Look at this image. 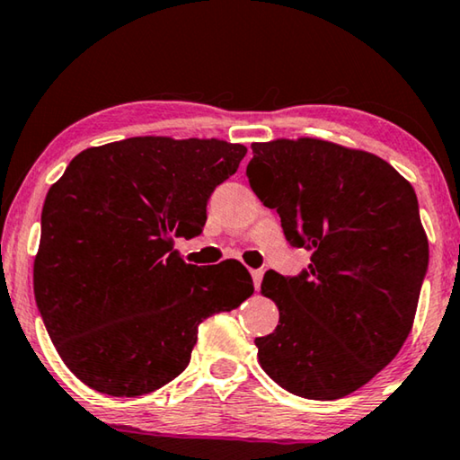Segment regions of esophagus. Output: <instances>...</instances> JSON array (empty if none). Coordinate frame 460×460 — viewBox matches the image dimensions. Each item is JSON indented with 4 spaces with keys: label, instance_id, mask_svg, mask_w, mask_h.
<instances>
[{
    "label": "esophagus",
    "instance_id": "esophagus-1",
    "mask_svg": "<svg viewBox=\"0 0 460 460\" xmlns=\"http://www.w3.org/2000/svg\"><path fill=\"white\" fill-rule=\"evenodd\" d=\"M252 272V280H253V287L256 288H260V284H261V279H264V272H261V270H250Z\"/></svg>",
    "mask_w": 460,
    "mask_h": 460
}]
</instances>
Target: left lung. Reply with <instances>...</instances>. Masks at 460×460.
<instances>
[{
	"label": "left lung",
	"instance_id": "obj_1",
	"mask_svg": "<svg viewBox=\"0 0 460 460\" xmlns=\"http://www.w3.org/2000/svg\"><path fill=\"white\" fill-rule=\"evenodd\" d=\"M252 151V190L280 215L287 242L313 252L301 276L264 274L260 293L280 319L256 338L258 362L293 395L341 399L387 367L411 332L428 268L415 190L375 153L323 138H274Z\"/></svg>",
	"mask_w": 460,
	"mask_h": 460
}]
</instances>
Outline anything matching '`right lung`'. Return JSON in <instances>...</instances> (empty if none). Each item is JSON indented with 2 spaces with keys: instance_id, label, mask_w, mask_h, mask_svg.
<instances>
[{
  "instance_id": "add662e5",
  "label": "right lung",
  "mask_w": 460,
  "mask_h": 460,
  "mask_svg": "<svg viewBox=\"0 0 460 460\" xmlns=\"http://www.w3.org/2000/svg\"><path fill=\"white\" fill-rule=\"evenodd\" d=\"M247 149L221 138L130 137L71 159L42 207L34 296L73 375L137 397L190 362L199 325L253 293L237 260L186 264L176 237L199 235L207 202Z\"/></svg>"
}]
</instances>
